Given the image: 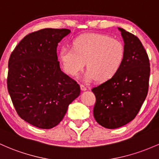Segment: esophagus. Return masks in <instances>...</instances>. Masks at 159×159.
I'll return each instance as SVG.
<instances>
[{
    "label": "esophagus",
    "instance_id": "34e87169",
    "mask_svg": "<svg viewBox=\"0 0 159 159\" xmlns=\"http://www.w3.org/2000/svg\"><path fill=\"white\" fill-rule=\"evenodd\" d=\"M81 90H83V91H84V90H88L87 87L84 86V84H81Z\"/></svg>",
    "mask_w": 159,
    "mask_h": 159
}]
</instances>
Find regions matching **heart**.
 I'll return each mask as SVG.
<instances>
[{"label": "heart", "mask_w": 159, "mask_h": 159, "mask_svg": "<svg viewBox=\"0 0 159 159\" xmlns=\"http://www.w3.org/2000/svg\"><path fill=\"white\" fill-rule=\"evenodd\" d=\"M59 57L69 75L78 76L86 64L85 79L104 82L119 71L125 59V48L119 40L93 33L75 38L72 48H62Z\"/></svg>", "instance_id": "obj_1"}]
</instances>
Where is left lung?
I'll list each match as a JSON object with an SVG mask.
<instances>
[{"mask_svg":"<svg viewBox=\"0 0 159 159\" xmlns=\"http://www.w3.org/2000/svg\"><path fill=\"white\" fill-rule=\"evenodd\" d=\"M124 39L125 59L116 76L92 89L96 97L93 116L99 125L115 129L137 116L149 90L150 66L137 36L118 28Z\"/></svg>","mask_w":159,"mask_h":159,"instance_id":"8db88e82","label":"left lung"}]
</instances>
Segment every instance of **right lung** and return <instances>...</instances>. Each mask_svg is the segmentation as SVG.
Here are the masks:
<instances>
[{
	"label": "right lung",
	"instance_id": "1",
	"mask_svg": "<svg viewBox=\"0 0 159 159\" xmlns=\"http://www.w3.org/2000/svg\"><path fill=\"white\" fill-rule=\"evenodd\" d=\"M70 30L43 29L27 34L8 62L7 89L22 119L38 128H53L81 93L75 80L61 71L58 43Z\"/></svg>",
	"mask_w": 159,
	"mask_h": 159
}]
</instances>
